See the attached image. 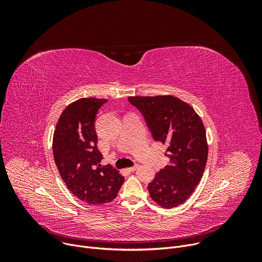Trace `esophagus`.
<instances>
[{
	"label": "esophagus",
	"mask_w": 262,
	"mask_h": 262,
	"mask_svg": "<svg viewBox=\"0 0 262 262\" xmlns=\"http://www.w3.org/2000/svg\"><path fill=\"white\" fill-rule=\"evenodd\" d=\"M138 167H139V165H138V164H136V165H134V166H133V167H130V168H128V170H129V171H132V172H133V171H135V170H136V169H137V168H138Z\"/></svg>",
	"instance_id": "esophagus-1"
}]
</instances>
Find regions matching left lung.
Instances as JSON below:
<instances>
[{
	"instance_id": "8db88e82",
	"label": "left lung",
	"mask_w": 262,
	"mask_h": 262,
	"mask_svg": "<svg viewBox=\"0 0 262 262\" xmlns=\"http://www.w3.org/2000/svg\"><path fill=\"white\" fill-rule=\"evenodd\" d=\"M155 141L167 144L170 163L148 184L151 199L165 208L188 199L199 184L207 162L208 145L203 122L195 110L171 95L130 96Z\"/></svg>"
}]
</instances>
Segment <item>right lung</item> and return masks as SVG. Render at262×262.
<instances>
[{
    "mask_svg": "<svg viewBox=\"0 0 262 262\" xmlns=\"http://www.w3.org/2000/svg\"><path fill=\"white\" fill-rule=\"evenodd\" d=\"M107 99L80 98L68 104L57 122L53 154L60 176L68 190L92 205L111 202L124 177L110 165L101 166L97 148L95 117Z\"/></svg>",
    "mask_w": 262,
    "mask_h": 262,
    "instance_id": "obj_1",
    "label": "right lung"
}]
</instances>
